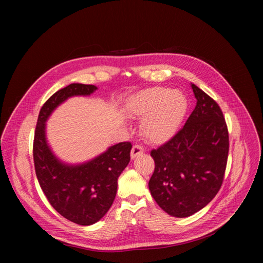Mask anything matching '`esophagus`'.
<instances>
[{"instance_id": "34e87169", "label": "esophagus", "mask_w": 263, "mask_h": 263, "mask_svg": "<svg viewBox=\"0 0 263 263\" xmlns=\"http://www.w3.org/2000/svg\"><path fill=\"white\" fill-rule=\"evenodd\" d=\"M144 154V148H142L141 146L139 145H135L133 148H132V153H130V157L132 159L138 157L139 155H142Z\"/></svg>"}]
</instances>
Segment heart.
I'll return each instance as SVG.
<instances>
[{
    "mask_svg": "<svg viewBox=\"0 0 263 263\" xmlns=\"http://www.w3.org/2000/svg\"><path fill=\"white\" fill-rule=\"evenodd\" d=\"M187 101L181 91L163 86H153L134 94L128 101V112L133 116L145 117L141 129L155 142L171 138L184 118Z\"/></svg>",
    "mask_w": 263,
    "mask_h": 263,
    "instance_id": "b5f03b06",
    "label": "heart"
}]
</instances>
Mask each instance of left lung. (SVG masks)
<instances>
[{"label":"left lung","instance_id":"1","mask_svg":"<svg viewBox=\"0 0 263 263\" xmlns=\"http://www.w3.org/2000/svg\"><path fill=\"white\" fill-rule=\"evenodd\" d=\"M196 106L168 142L151 150L155 171L149 190L160 208L174 217H189L205 208L224 180L229 138L218 104L191 83Z\"/></svg>","mask_w":263,"mask_h":263}]
</instances>
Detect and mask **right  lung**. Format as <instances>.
<instances>
[{"label":"right lung","mask_w":263,"mask_h":263,"mask_svg":"<svg viewBox=\"0 0 263 263\" xmlns=\"http://www.w3.org/2000/svg\"><path fill=\"white\" fill-rule=\"evenodd\" d=\"M98 87L72 83L55 92L38 115L34 138L36 176L43 192L61 216L78 225L99 221L112 206L117 179L130 161V142L110 146L101 155L78 164L61 161L46 136V122L53 110L73 97H89Z\"/></svg>","instance_id":"1"}]
</instances>
